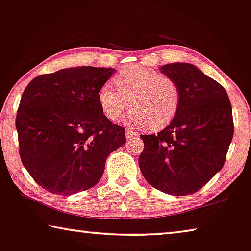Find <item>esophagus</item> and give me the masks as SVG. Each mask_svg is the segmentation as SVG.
Segmentation results:
<instances>
[{
	"label": "esophagus",
	"instance_id": "34e87169",
	"mask_svg": "<svg viewBox=\"0 0 251 251\" xmlns=\"http://www.w3.org/2000/svg\"><path fill=\"white\" fill-rule=\"evenodd\" d=\"M138 136V133L137 132H135V130L134 129H130V128H128V129H126V137L128 138H133V137H137Z\"/></svg>",
	"mask_w": 251,
	"mask_h": 251
}]
</instances>
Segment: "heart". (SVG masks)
Instances as JSON below:
<instances>
[{
    "instance_id": "heart-1",
    "label": "heart",
    "mask_w": 251,
    "mask_h": 251,
    "mask_svg": "<svg viewBox=\"0 0 251 251\" xmlns=\"http://www.w3.org/2000/svg\"><path fill=\"white\" fill-rule=\"evenodd\" d=\"M113 82L116 89L107 83L98 92L100 107L110 121H121L129 106L134 123L149 129H161L170 124L180 106L177 82L149 67H126Z\"/></svg>"
}]
</instances>
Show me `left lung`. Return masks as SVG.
<instances>
[{"mask_svg":"<svg viewBox=\"0 0 251 251\" xmlns=\"http://www.w3.org/2000/svg\"><path fill=\"white\" fill-rule=\"evenodd\" d=\"M160 70L178 83L180 106L161 132L141 135L138 164L160 192L190 195L222 169L234 132L232 107L226 89L196 66L173 63Z\"/></svg>","mask_w":251,"mask_h":251,"instance_id":"obj_1","label":"left lung"}]
</instances>
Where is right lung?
<instances>
[{
  "mask_svg": "<svg viewBox=\"0 0 251 251\" xmlns=\"http://www.w3.org/2000/svg\"><path fill=\"white\" fill-rule=\"evenodd\" d=\"M114 69L81 66L43 74L22 93L16 127L22 164L37 184L57 195L95 186L108 155L126 143L98 92Z\"/></svg>",
  "mask_w": 251,
  "mask_h": 251,
  "instance_id": "right-lung-1",
  "label": "right lung"
}]
</instances>
